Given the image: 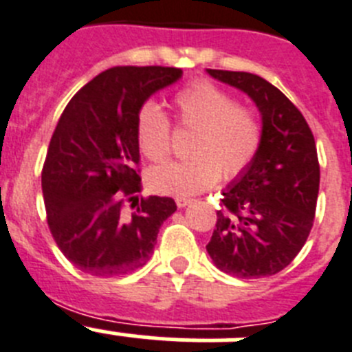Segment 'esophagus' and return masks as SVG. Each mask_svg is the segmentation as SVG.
<instances>
[{
  "label": "esophagus",
  "instance_id": "obj_1",
  "mask_svg": "<svg viewBox=\"0 0 352 352\" xmlns=\"http://www.w3.org/2000/svg\"><path fill=\"white\" fill-rule=\"evenodd\" d=\"M175 202H177V206H179V208H186L188 204H191V199H186V197H177Z\"/></svg>",
  "mask_w": 352,
  "mask_h": 352
}]
</instances>
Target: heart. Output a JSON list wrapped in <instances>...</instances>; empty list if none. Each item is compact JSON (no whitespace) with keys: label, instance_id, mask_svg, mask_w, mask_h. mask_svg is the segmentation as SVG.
I'll return each mask as SVG.
<instances>
[{"label":"heart","instance_id":"1","mask_svg":"<svg viewBox=\"0 0 352 352\" xmlns=\"http://www.w3.org/2000/svg\"><path fill=\"white\" fill-rule=\"evenodd\" d=\"M171 107L177 125L193 131L188 143L191 157L150 171L153 191L190 197L211 188L220 175L229 182L249 170L263 141L258 109L238 103L234 94L206 78L177 91ZM135 140L141 153L152 162L166 161L171 153V123L157 103L141 105Z\"/></svg>","mask_w":352,"mask_h":352}]
</instances>
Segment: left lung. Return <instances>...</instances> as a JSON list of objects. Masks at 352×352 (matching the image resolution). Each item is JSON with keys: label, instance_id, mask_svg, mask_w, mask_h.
Listing matches in <instances>:
<instances>
[{"label": "left lung", "instance_id": "left-lung-1", "mask_svg": "<svg viewBox=\"0 0 352 352\" xmlns=\"http://www.w3.org/2000/svg\"><path fill=\"white\" fill-rule=\"evenodd\" d=\"M256 102L263 141L250 168L223 191L208 252L221 272L259 279L300 252L315 220L320 164L302 112L276 85L245 71L208 69Z\"/></svg>", "mask_w": 352, "mask_h": 352}]
</instances>
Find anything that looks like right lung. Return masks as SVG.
Masks as SVG:
<instances>
[{"label":"right lung","instance_id":"obj_1","mask_svg":"<svg viewBox=\"0 0 352 352\" xmlns=\"http://www.w3.org/2000/svg\"><path fill=\"white\" fill-rule=\"evenodd\" d=\"M181 73L166 66L111 67L85 84L58 118L41 173L46 220L60 252L85 274L118 277L143 267L162 221L177 211L170 197L135 199V118L150 94Z\"/></svg>","mask_w":352,"mask_h":352}]
</instances>
